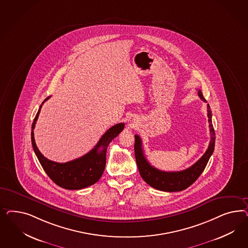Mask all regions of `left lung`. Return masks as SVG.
<instances>
[{
  "instance_id": "obj_1",
  "label": "left lung",
  "mask_w": 248,
  "mask_h": 248,
  "mask_svg": "<svg viewBox=\"0 0 248 248\" xmlns=\"http://www.w3.org/2000/svg\"><path fill=\"white\" fill-rule=\"evenodd\" d=\"M198 96L201 98V100H203V102H205V99L203 98L201 90L198 91ZM207 116L211 135L208 148L203 154V156L195 164L183 171L165 172L151 165L144 156L142 140L140 136L135 135V160L138 166L139 173L145 183H147L153 188L165 192L183 191L195 183L196 179L200 176V174L203 173L205 166L209 161V158L215 150L216 134L212 124V112L209 105H207Z\"/></svg>"
}]
</instances>
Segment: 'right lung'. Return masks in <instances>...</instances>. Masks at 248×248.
Instances as JSON below:
<instances>
[{
	"label": "right lung",
	"instance_id": "obj_1",
	"mask_svg": "<svg viewBox=\"0 0 248 248\" xmlns=\"http://www.w3.org/2000/svg\"><path fill=\"white\" fill-rule=\"evenodd\" d=\"M49 98L50 96L46 98L45 102ZM45 102H43L40 106L31 124V136L32 148L45 173L57 186L68 190H79L95 184L105 171L107 147L111 141L123 131L124 124L120 123L108 129L105 135L100 138L94 148L82 157L77 158L67 163H56L42 155L34 140L33 129L35 127L42 105Z\"/></svg>",
	"mask_w": 248,
	"mask_h": 248
}]
</instances>
